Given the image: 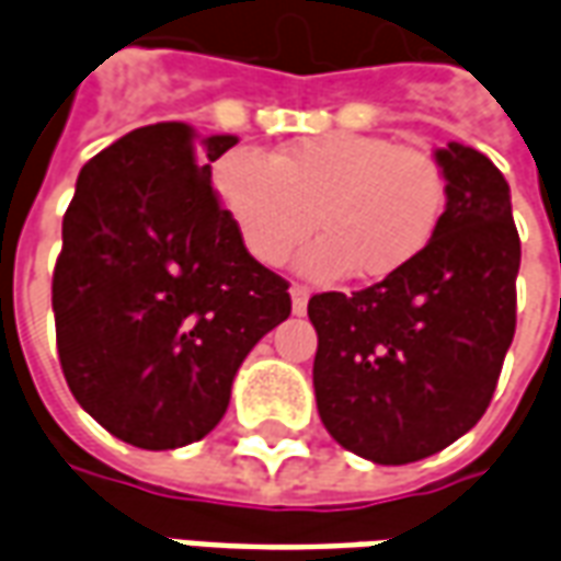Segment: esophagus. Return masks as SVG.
Listing matches in <instances>:
<instances>
[{"label":"esophagus","mask_w":561,"mask_h":561,"mask_svg":"<svg viewBox=\"0 0 561 561\" xmlns=\"http://www.w3.org/2000/svg\"><path fill=\"white\" fill-rule=\"evenodd\" d=\"M306 304H309V288H306V285H291V309H294V316H304Z\"/></svg>","instance_id":"1"}]
</instances>
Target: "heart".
<instances>
[{
	"label": "heart",
	"instance_id": "b5f03b06",
	"mask_svg": "<svg viewBox=\"0 0 561 561\" xmlns=\"http://www.w3.org/2000/svg\"><path fill=\"white\" fill-rule=\"evenodd\" d=\"M213 185L249 255L279 267L300 255L318 279L354 273L378 282L414 264L433 243L447 209L445 168L426 149L373 135L297 140L273 159L231 149L216 161Z\"/></svg>",
	"mask_w": 561,
	"mask_h": 561
}]
</instances>
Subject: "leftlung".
Instances as JSON below:
<instances>
[{
	"label": "left lung",
	"instance_id": "left-lung-1",
	"mask_svg": "<svg viewBox=\"0 0 561 561\" xmlns=\"http://www.w3.org/2000/svg\"><path fill=\"white\" fill-rule=\"evenodd\" d=\"M447 209L414 264L309 300L321 423L381 466L433 457L481 421L517 328L519 233L502 171L462 144L435 149Z\"/></svg>",
	"mask_w": 561,
	"mask_h": 561
}]
</instances>
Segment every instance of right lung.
<instances>
[{
	"label": "right lung",
	"mask_w": 561,
	"mask_h": 561,
	"mask_svg": "<svg viewBox=\"0 0 561 561\" xmlns=\"http://www.w3.org/2000/svg\"><path fill=\"white\" fill-rule=\"evenodd\" d=\"M233 135L128 131L78 176L54 267L56 348L80 409L144 450L221 421L255 342L291 316L288 282L240 243L209 180Z\"/></svg>",
	"instance_id": "right-lung-1"
}]
</instances>
